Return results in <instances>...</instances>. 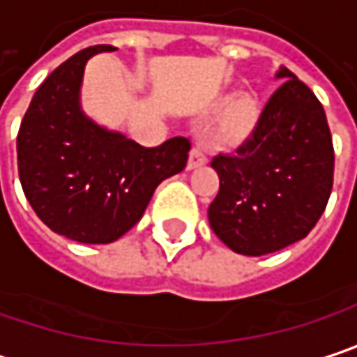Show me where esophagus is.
<instances>
[{"instance_id":"1","label":"esophagus","mask_w":357,"mask_h":357,"mask_svg":"<svg viewBox=\"0 0 357 357\" xmlns=\"http://www.w3.org/2000/svg\"><path fill=\"white\" fill-rule=\"evenodd\" d=\"M206 161H208V157H206V153L202 151V149H192L190 151V159H188V169H198V167H202V165H206Z\"/></svg>"}]
</instances>
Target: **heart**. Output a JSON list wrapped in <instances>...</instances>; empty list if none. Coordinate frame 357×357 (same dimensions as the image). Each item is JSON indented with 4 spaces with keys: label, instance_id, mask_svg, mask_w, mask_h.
<instances>
[{
    "label": "heart",
    "instance_id": "b5f03b06",
    "mask_svg": "<svg viewBox=\"0 0 357 357\" xmlns=\"http://www.w3.org/2000/svg\"><path fill=\"white\" fill-rule=\"evenodd\" d=\"M220 112L212 126V141L222 149H237L251 141L261 122V108L251 96H222Z\"/></svg>",
    "mask_w": 357,
    "mask_h": 357
}]
</instances>
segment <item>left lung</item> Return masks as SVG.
<instances>
[{
	"mask_svg": "<svg viewBox=\"0 0 357 357\" xmlns=\"http://www.w3.org/2000/svg\"><path fill=\"white\" fill-rule=\"evenodd\" d=\"M282 85L251 141L216 155L220 188L208 206L216 237L241 255H266L305 239L333 188V141L317 96L280 67Z\"/></svg>",
	"mask_w": 357,
	"mask_h": 357,
	"instance_id": "1",
	"label": "left lung"
}]
</instances>
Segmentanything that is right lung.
Wrapping results in <instances>:
<instances>
[{
  "instance_id": "add662e5",
  "label": "right lung",
  "mask_w": 357,
  "mask_h": 357,
  "mask_svg": "<svg viewBox=\"0 0 357 357\" xmlns=\"http://www.w3.org/2000/svg\"><path fill=\"white\" fill-rule=\"evenodd\" d=\"M114 47H89L36 89L17 132L22 190L38 218L71 241L112 243L143 216L155 188L188 163L190 141L141 146L82 110L85 63Z\"/></svg>"
}]
</instances>
